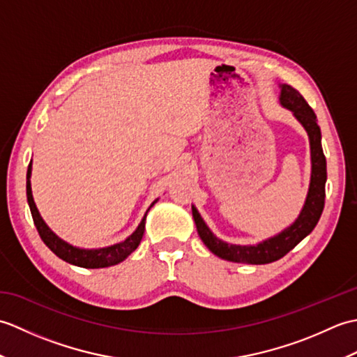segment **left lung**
<instances>
[{"mask_svg": "<svg viewBox=\"0 0 357 357\" xmlns=\"http://www.w3.org/2000/svg\"><path fill=\"white\" fill-rule=\"evenodd\" d=\"M279 104L290 110L293 116L299 121L305 128L310 141V155H312V176H310L308 193L299 216L294 222L279 231L271 238L264 239L257 244L239 245L229 244V242L216 238L208 225L204 222L198 208L192 206V213L196 224V230L201 241L211 253L221 259L239 264L262 265L275 262L293 250L299 242L313 231L317 221L322 215L325 202V183H327V161H325L322 144H321V128L317 126V118L313 109L310 107L298 90L288 84H280Z\"/></svg>", "mask_w": 357, "mask_h": 357, "instance_id": "left-lung-1", "label": "left lung"}]
</instances>
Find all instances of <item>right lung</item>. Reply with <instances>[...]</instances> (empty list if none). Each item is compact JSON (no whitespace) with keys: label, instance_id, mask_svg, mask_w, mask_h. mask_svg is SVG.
<instances>
[{"label":"right lung","instance_id":"1","mask_svg":"<svg viewBox=\"0 0 357 357\" xmlns=\"http://www.w3.org/2000/svg\"><path fill=\"white\" fill-rule=\"evenodd\" d=\"M30 176H32V161H30L29 169H27V183H26L27 202L30 207V213H32V218H33L35 227L38 233H40L43 242L59 257V259L82 268H105L127 259V257L130 256L136 248H138L139 242L142 239L144 230H146V218H147L149 210L158 202V199L151 202V206L147 208L146 215H144V218L141 219L139 225L136 227V230L124 241H121L118 244H113L109 247H102V248H79L59 238L58 234L53 233L49 229V225L44 222V219L41 218L40 211L36 208V204L33 201Z\"/></svg>","mask_w":357,"mask_h":357}]
</instances>
